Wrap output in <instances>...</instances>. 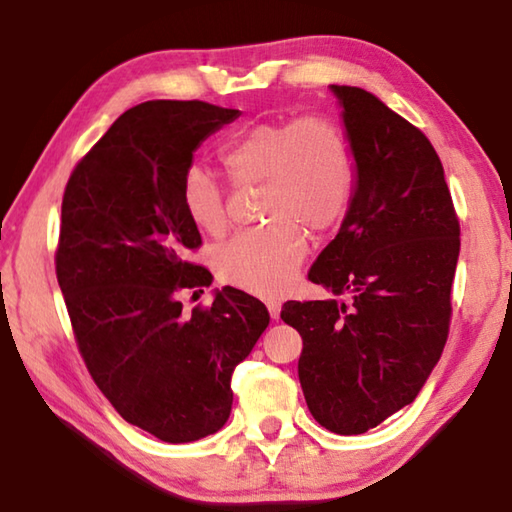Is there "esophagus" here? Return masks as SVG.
Wrapping results in <instances>:
<instances>
[{"label": "esophagus", "instance_id": "1", "mask_svg": "<svg viewBox=\"0 0 512 512\" xmlns=\"http://www.w3.org/2000/svg\"><path fill=\"white\" fill-rule=\"evenodd\" d=\"M266 307H268V314H271V318H277L280 316V309H282V305L277 300H268L266 302Z\"/></svg>", "mask_w": 512, "mask_h": 512}]
</instances>
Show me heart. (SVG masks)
Returning a JSON list of instances; mask_svg holds the SVG:
<instances>
[{
  "instance_id": "obj_1",
  "label": "heart",
  "mask_w": 512,
  "mask_h": 512,
  "mask_svg": "<svg viewBox=\"0 0 512 512\" xmlns=\"http://www.w3.org/2000/svg\"><path fill=\"white\" fill-rule=\"evenodd\" d=\"M237 187L264 185V228L239 232L216 250L219 280L257 296H275L291 284L307 257L305 230L325 235L348 214L354 196V160L334 119L302 115L262 121L221 151ZM183 207L198 230L219 237L228 228L223 187L205 169L185 171Z\"/></svg>"
}]
</instances>
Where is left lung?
Returning a JSON list of instances; mask_svg holds the SVG:
<instances>
[{"instance_id": "1", "label": "left lung", "mask_w": 512, "mask_h": 512, "mask_svg": "<svg viewBox=\"0 0 512 512\" xmlns=\"http://www.w3.org/2000/svg\"><path fill=\"white\" fill-rule=\"evenodd\" d=\"M357 160L339 235L309 280L350 302L289 300L298 377L314 420L366 433L411 404L447 343L461 225L436 149L375 94L332 85Z\"/></svg>"}]
</instances>
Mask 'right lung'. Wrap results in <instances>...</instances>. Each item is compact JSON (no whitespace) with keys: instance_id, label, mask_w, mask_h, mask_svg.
<instances>
[{"instance_id":"1","label":"right lung","mask_w":512,"mask_h":512,"mask_svg":"<svg viewBox=\"0 0 512 512\" xmlns=\"http://www.w3.org/2000/svg\"><path fill=\"white\" fill-rule=\"evenodd\" d=\"M237 115L196 99L140 103L76 162L63 194L56 277L76 345L121 418L164 443L223 427L232 372L271 320L232 287L192 314L180 302L212 282L189 259L203 241L183 176L196 146Z\"/></svg>"}]
</instances>
